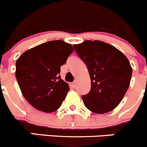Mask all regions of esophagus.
Segmentation results:
<instances>
[{"label":"esophagus","mask_w":147,"mask_h":147,"mask_svg":"<svg viewBox=\"0 0 147 147\" xmlns=\"http://www.w3.org/2000/svg\"><path fill=\"white\" fill-rule=\"evenodd\" d=\"M71 85L73 88H75L76 87V82H73V83H71Z\"/></svg>","instance_id":"obj_1"}]
</instances>
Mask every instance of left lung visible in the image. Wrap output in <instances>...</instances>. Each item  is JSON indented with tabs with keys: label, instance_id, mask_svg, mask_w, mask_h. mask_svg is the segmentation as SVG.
<instances>
[{
	"label": "left lung",
	"instance_id": "1",
	"mask_svg": "<svg viewBox=\"0 0 147 147\" xmlns=\"http://www.w3.org/2000/svg\"><path fill=\"white\" fill-rule=\"evenodd\" d=\"M73 46L86 63L90 76V92L82 97L85 107L97 114L113 110L130 85L132 68L129 61L116 47L100 40H85Z\"/></svg>",
	"mask_w": 147,
	"mask_h": 147
}]
</instances>
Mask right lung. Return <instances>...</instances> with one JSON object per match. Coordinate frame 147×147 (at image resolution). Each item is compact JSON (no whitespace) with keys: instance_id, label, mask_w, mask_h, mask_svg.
Here are the masks:
<instances>
[{"instance_id":"add662e5","label":"right lung","mask_w":147,"mask_h":147,"mask_svg":"<svg viewBox=\"0 0 147 147\" xmlns=\"http://www.w3.org/2000/svg\"><path fill=\"white\" fill-rule=\"evenodd\" d=\"M72 45L53 40L27 50L16 63V77L22 94L37 110L53 113L65 100L70 88L61 79V66L71 53Z\"/></svg>"}]
</instances>
